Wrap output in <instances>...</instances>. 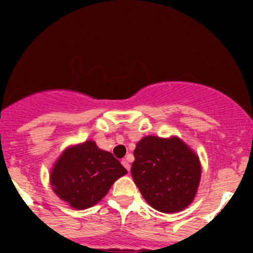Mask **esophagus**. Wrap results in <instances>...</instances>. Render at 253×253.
Listing matches in <instances>:
<instances>
[{
    "mask_svg": "<svg viewBox=\"0 0 253 253\" xmlns=\"http://www.w3.org/2000/svg\"><path fill=\"white\" fill-rule=\"evenodd\" d=\"M122 163H123V166L125 167V169H128V172L130 171V163H129V161H128V158H124V160L122 161Z\"/></svg>",
    "mask_w": 253,
    "mask_h": 253,
    "instance_id": "1",
    "label": "esophagus"
}]
</instances>
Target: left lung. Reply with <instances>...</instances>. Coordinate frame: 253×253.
I'll list each match as a JSON object with an SVG mask.
<instances>
[{"label": "left lung", "mask_w": 253, "mask_h": 253, "mask_svg": "<svg viewBox=\"0 0 253 253\" xmlns=\"http://www.w3.org/2000/svg\"><path fill=\"white\" fill-rule=\"evenodd\" d=\"M131 176L146 202L158 211L176 213L193 203L202 166L180 138L148 135L134 149Z\"/></svg>", "instance_id": "8db88e82"}]
</instances>
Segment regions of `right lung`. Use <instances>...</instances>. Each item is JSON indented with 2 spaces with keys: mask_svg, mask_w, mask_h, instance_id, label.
<instances>
[{
  "mask_svg": "<svg viewBox=\"0 0 253 253\" xmlns=\"http://www.w3.org/2000/svg\"><path fill=\"white\" fill-rule=\"evenodd\" d=\"M126 173L110 152L102 151L93 140L68 147L50 172V185L59 199L77 210L93 207Z\"/></svg>",
  "mask_w": 253,
  "mask_h": 253,
  "instance_id": "right-lung-1",
  "label": "right lung"
}]
</instances>
